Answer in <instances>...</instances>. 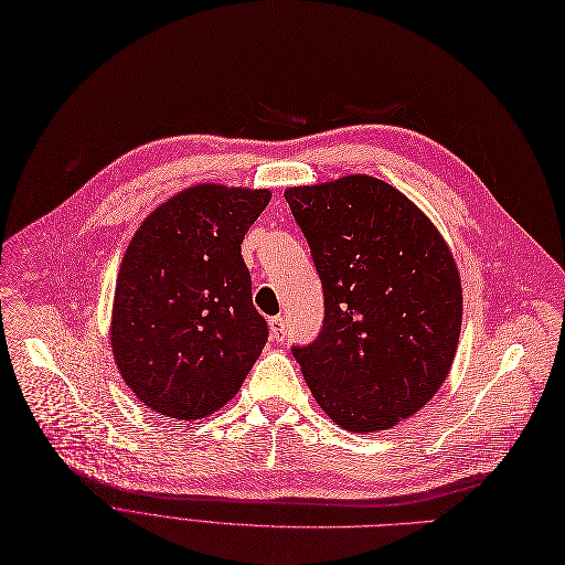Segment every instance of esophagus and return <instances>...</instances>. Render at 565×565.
Masks as SVG:
<instances>
[{
  "mask_svg": "<svg viewBox=\"0 0 565 565\" xmlns=\"http://www.w3.org/2000/svg\"><path fill=\"white\" fill-rule=\"evenodd\" d=\"M287 327H289V321H287V317H282V315L271 317V321H268V329H271V338H274L276 342H285V338H287Z\"/></svg>",
  "mask_w": 565,
  "mask_h": 565,
  "instance_id": "obj_1",
  "label": "esophagus"
}]
</instances>
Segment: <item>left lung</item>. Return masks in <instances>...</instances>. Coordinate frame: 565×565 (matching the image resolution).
<instances>
[{
	"label": "left lung",
	"mask_w": 565,
	"mask_h": 565,
	"mask_svg": "<svg viewBox=\"0 0 565 565\" xmlns=\"http://www.w3.org/2000/svg\"><path fill=\"white\" fill-rule=\"evenodd\" d=\"M285 200L324 289V324L291 347L308 388L349 433L388 429L448 377L462 285L444 236L382 179L294 185Z\"/></svg>",
	"instance_id": "1"
}]
</instances>
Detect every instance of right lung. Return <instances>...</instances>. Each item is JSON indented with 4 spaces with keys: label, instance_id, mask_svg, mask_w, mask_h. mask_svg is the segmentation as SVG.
Segmentation results:
<instances>
[{
    "label": "right lung",
    "instance_id": "obj_1",
    "mask_svg": "<svg viewBox=\"0 0 565 565\" xmlns=\"http://www.w3.org/2000/svg\"><path fill=\"white\" fill-rule=\"evenodd\" d=\"M271 191L200 183L151 211L121 259L110 342L126 386L198 420L230 402L268 338L241 244Z\"/></svg>",
    "mask_w": 565,
    "mask_h": 565
}]
</instances>
